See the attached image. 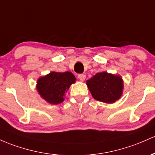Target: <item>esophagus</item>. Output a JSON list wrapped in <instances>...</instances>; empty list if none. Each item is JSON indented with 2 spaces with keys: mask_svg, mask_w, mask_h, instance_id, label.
Masks as SVG:
<instances>
[{
  "mask_svg": "<svg viewBox=\"0 0 155 155\" xmlns=\"http://www.w3.org/2000/svg\"><path fill=\"white\" fill-rule=\"evenodd\" d=\"M78 78H79V79L81 81H84L86 79V76L84 74H79V76H78Z\"/></svg>",
  "mask_w": 155,
  "mask_h": 155,
  "instance_id": "esophagus-1",
  "label": "esophagus"
}]
</instances>
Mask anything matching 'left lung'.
<instances>
[{
    "label": "left lung",
    "instance_id": "1",
    "mask_svg": "<svg viewBox=\"0 0 155 155\" xmlns=\"http://www.w3.org/2000/svg\"><path fill=\"white\" fill-rule=\"evenodd\" d=\"M86 84L93 98L106 104L120 99L124 87L121 76L106 71L96 74L87 81Z\"/></svg>",
    "mask_w": 155,
    "mask_h": 155
}]
</instances>
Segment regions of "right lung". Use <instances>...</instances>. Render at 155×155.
<instances>
[{
  "label": "right lung",
  "instance_id": "right-lung-1",
  "mask_svg": "<svg viewBox=\"0 0 155 155\" xmlns=\"http://www.w3.org/2000/svg\"><path fill=\"white\" fill-rule=\"evenodd\" d=\"M76 77L70 71H52L45 76L38 78L36 89L39 95L51 104L63 102L64 95L72 84L76 82Z\"/></svg>",
  "mask_w": 155,
  "mask_h": 155
}]
</instances>
